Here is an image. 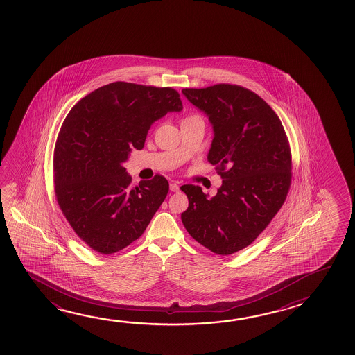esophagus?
Listing matches in <instances>:
<instances>
[{"mask_svg": "<svg viewBox=\"0 0 355 355\" xmlns=\"http://www.w3.org/2000/svg\"><path fill=\"white\" fill-rule=\"evenodd\" d=\"M169 189H171L172 192H178V191H180V184H178L177 182H173V183L169 184Z\"/></svg>", "mask_w": 355, "mask_h": 355, "instance_id": "34e87169", "label": "esophagus"}]
</instances>
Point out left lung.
I'll list each match as a JSON object with an SVG mask.
<instances>
[{
	"mask_svg": "<svg viewBox=\"0 0 355 355\" xmlns=\"http://www.w3.org/2000/svg\"><path fill=\"white\" fill-rule=\"evenodd\" d=\"M213 125L208 161L223 184L214 197L184 184L189 205L182 223L194 240L218 255L243 250L285 203L292 177L290 144L276 112L257 94L232 84L183 89Z\"/></svg>",
	"mask_w": 355,
	"mask_h": 355,
	"instance_id": "8db88e82",
	"label": "left lung"
}]
</instances>
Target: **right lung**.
<instances>
[{
  "instance_id": "1",
  "label": "right lung",
  "mask_w": 355,
  "mask_h": 355,
  "mask_svg": "<svg viewBox=\"0 0 355 355\" xmlns=\"http://www.w3.org/2000/svg\"><path fill=\"white\" fill-rule=\"evenodd\" d=\"M172 87L115 82L73 106L54 147V192L70 227L94 251L110 255L144 234L168 193L156 175L131 184L123 163L142 150L153 122L180 111Z\"/></svg>"
}]
</instances>
